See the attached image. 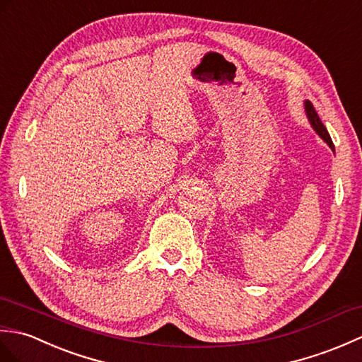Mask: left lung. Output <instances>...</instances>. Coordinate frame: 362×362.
Here are the masks:
<instances>
[{
  "label": "left lung",
  "instance_id": "obj_1",
  "mask_svg": "<svg viewBox=\"0 0 362 362\" xmlns=\"http://www.w3.org/2000/svg\"><path fill=\"white\" fill-rule=\"evenodd\" d=\"M305 113H307V117H308V120H310L311 127L315 128V132H316V133L320 136V138H322V139L328 144V146H330V148L334 151V146H333V141H332V138H330V134H328L325 125L322 124V120L319 119V116H317V113H316V110H315V107H313V103H311L310 100H305Z\"/></svg>",
  "mask_w": 362,
  "mask_h": 362
}]
</instances>
